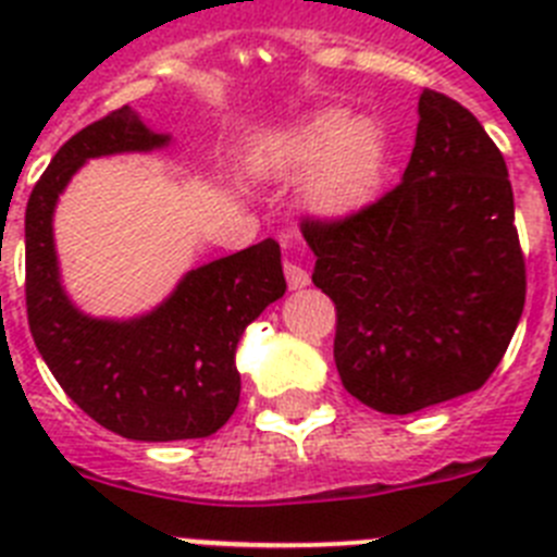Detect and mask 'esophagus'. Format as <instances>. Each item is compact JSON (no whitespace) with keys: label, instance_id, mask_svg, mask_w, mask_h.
<instances>
[{"label":"esophagus","instance_id":"esophagus-1","mask_svg":"<svg viewBox=\"0 0 557 557\" xmlns=\"http://www.w3.org/2000/svg\"><path fill=\"white\" fill-rule=\"evenodd\" d=\"M284 275H287L289 289H304L309 287V273L295 262H284Z\"/></svg>","mask_w":557,"mask_h":557}]
</instances>
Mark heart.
<instances>
[{
  "label": "heart",
  "mask_w": 557,
  "mask_h": 557,
  "mask_svg": "<svg viewBox=\"0 0 557 557\" xmlns=\"http://www.w3.org/2000/svg\"><path fill=\"white\" fill-rule=\"evenodd\" d=\"M387 164L385 127L373 116H348L343 108L309 113L259 159L268 178L309 170L304 203L321 218H348L379 191Z\"/></svg>",
  "instance_id": "obj_1"
}]
</instances>
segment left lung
Instances as JSON below:
<instances>
[{
    "label": "left lung",
    "mask_w": 557,
    "mask_h": 557,
    "mask_svg": "<svg viewBox=\"0 0 557 557\" xmlns=\"http://www.w3.org/2000/svg\"><path fill=\"white\" fill-rule=\"evenodd\" d=\"M337 307L346 391L407 416L485 385L524 309V256L499 147L469 108L424 88L401 184L339 223L301 225Z\"/></svg>",
    "instance_id": "8db88e82"
}]
</instances>
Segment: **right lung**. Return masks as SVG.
<instances>
[{
	"mask_svg": "<svg viewBox=\"0 0 557 557\" xmlns=\"http://www.w3.org/2000/svg\"><path fill=\"white\" fill-rule=\"evenodd\" d=\"M172 145L133 108L75 133L29 195L27 321L38 354L66 396L100 426L131 441L209 437L239 405L236 346L245 329L287 289L275 239L181 275L170 295L136 318L83 312L61 282L58 198L88 159Z\"/></svg>",
	"mask_w": 557,
	"mask_h": 557,
	"instance_id": "right-lung-1",
	"label": "right lung"
}]
</instances>
